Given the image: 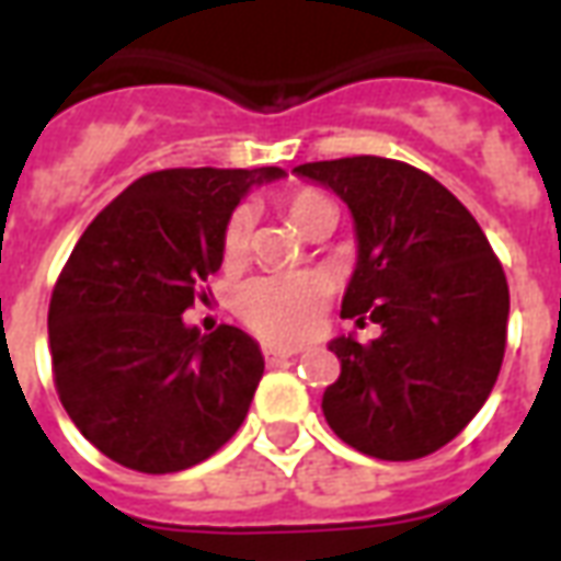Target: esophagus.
<instances>
[{"label":"esophagus","instance_id":"34e87169","mask_svg":"<svg viewBox=\"0 0 561 561\" xmlns=\"http://www.w3.org/2000/svg\"><path fill=\"white\" fill-rule=\"evenodd\" d=\"M294 354H297V348H282V345H273V342L264 345V357H267V364H282V360H288V357H294Z\"/></svg>","mask_w":561,"mask_h":561}]
</instances>
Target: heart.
Returning a JSON list of instances; mask_svg holds the SVG:
<instances>
[{
	"label": "heart",
	"mask_w": 561,
	"mask_h": 561,
	"mask_svg": "<svg viewBox=\"0 0 561 561\" xmlns=\"http://www.w3.org/2000/svg\"><path fill=\"white\" fill-rule=\"evenodd\" d=\"M330 201L318 192H297L288 197V216L304 231L309 219L328 209ZM252 233V213L237 207L225 225L221 255L228 264L243 261ZM330 304V285L318 273H279V276H255L233 297L237 316L249 328L276 342H304L316 336Z\"/></svg>",
	"instance_id": "heart-1"
}]
</instances>
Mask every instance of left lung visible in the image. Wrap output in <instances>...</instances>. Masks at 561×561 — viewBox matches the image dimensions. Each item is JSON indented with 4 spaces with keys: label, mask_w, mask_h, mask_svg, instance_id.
<instances>
[{
    "label": "left lung",
    "mask_w": 561,
    "mask_h": 561,
    "mask_svg": "<svg viewBox=\"0 0 561 561\" xmlns=\"http://www.w3.org/2000/svg\"><path fill=\"white\" fill-rule=\"evenodd\" d=\"M294 173L352 213L357 264L342 318L381 328L369 345L352 333L330 340L342 373L321 412L366 457H426L462 433L499 378L505 270L469 209L405 161L354 156Z\"/></svg>",
    "instance_id": "8db88e82"
}]
</instances>
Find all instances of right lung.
<instances>
[{"label":"right lung","instance_id":"right-lung-1","mask_svg":"<svg viewBox=\"0 0 561 561\" xmlns=\"http://www.w3.org/2000/svg\"><path fill=\"white\" fill-rule=\"evenodd\" d=\"M282 168H173L140 176L92 219L50 297L59 400L92 445L147 474L192 469L231 438L264 357L240 328L183 312L221 267L237 204Z\"/></svg>","mask_w":561,"mask_h":561}]
</instances>
